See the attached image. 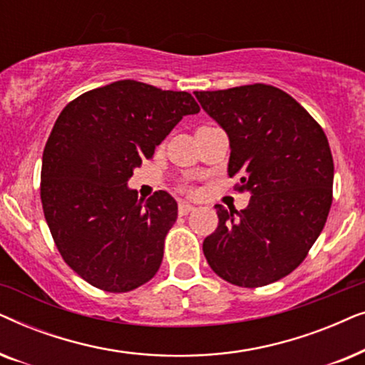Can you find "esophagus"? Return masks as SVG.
<instances>
[{"label":"esophagus","instance_id":"esophagus-1","mask_svg":"<svg viewBox=\"0 0 365 365\" xmlns=\"http://www.w3.org/2000/svg\"><path fill=\"white\" fill-rule=\"evenodd\" d=\"M194 207L192 204H189V202H179V207H178V211H179V214H181V216H186V214H189L191 211H194Z\"/></svg>","mask_w":365,"mask_h":365}]
</instances>
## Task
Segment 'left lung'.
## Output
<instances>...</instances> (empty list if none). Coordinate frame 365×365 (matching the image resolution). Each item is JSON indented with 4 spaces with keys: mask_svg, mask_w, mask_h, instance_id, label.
Returning <instances> with one entry per match:
<instances>
[{
    "mask_svg": "<svg viewBox=\"0 0 365 365\" xmlns=\"http://www.w3.org/2000/svg\"><path fill=\"white\" fill-rule=\"evenodd\" d=\"M229 138L227 173L251 194L246 209L216 204L219 224L202 242L224 281L261 287L307 256L332 204L334 161L322 128L282 89L249 84L196 91Z\"/></svg>",
    "mask_w": 365,
    "mask_h": 365,
    "instance_id": "obj_1",
    "label": "left lung"
}]
</instances>
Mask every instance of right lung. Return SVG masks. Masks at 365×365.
Wrapping results in <instances>:
<instances>
[{
  "instance_id": "1",
  "label": "right lung",
  "mask_w": 365,
  "mask_h": 365,
  "mask_svg": "<svg viewBox=\"0 0 365 365\" xmlns=\"http://www.w3.org/2000/svg\"><path fill=\"white\" fill-rule=\"evenodd\" d=\"M196 113L186 91L123 79L81 94L58 116L43 153V211L64 262L91 286L128 292L158 272L178 202L166 191L138 199L128 181Z\"/></svg>"
}]
</instances>
